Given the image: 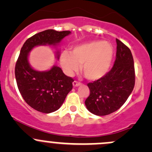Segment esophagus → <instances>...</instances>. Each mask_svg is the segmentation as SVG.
<instances>
[{"label":"esophagus","mask_w":152,"mask_h":152,"mask_svg":"<svg viewBox=\"0 0 152 152\" xmlns=\"http://www.w3.org/2000/svg\"><path fill=\"white\" fill-rule=\"evenodd\" d=\"M82 84L80 83V82H77V81H74V82H73V87H79V86H80Z\"/></svg>","instance_id":"obj_1"}]
</instances>
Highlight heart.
I'll return each instance as SVG.
<instances>
[{
    "label": "heart",
    "mask_w": 152,
    "mask_h": 152,
    "mask_svg": "<svg viewBox=\"0 0 152 152\" xmlns=\"http://www.w3.org/2000/svg\"><path fill=\"white\" fill-rule=\"evenodd\" d=\"M113 56V48L108 42L93 40L80 44L60 55V64L64 72L71 76L79 69L89 80H97L107 73Z\"/></svg>",
    "instance_id": "b5f03b06"
}]
</instances>
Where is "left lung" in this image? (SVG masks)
Returning a JSON list of instances; mask_svg holds the SVG:
<instances>
[{
  "label": "left lung",
  "instance_id": "obj_1",
  "mask_svg": "<svg viewBox=\"0 0 152 152\" xmlns=\"http://www.w3.org/2000/svg\"><path fill=\"white\" fill-rule=\"evenodd\" d=\"M116 59L104 76L87 84L90 96L85 100L87 110L96 115L111 114L121 108L134 89V60L131 50L116 39Z\"/></svg>",
  "mask_w": 152,
  "mask_h": 152
}]
</instances>
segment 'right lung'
I'll use <instances>...</instances> for the list:
<instances>
[{"mask_svg":"<svg viewBox=\"0 0 152 152\" xmlns=\"http://www.w3.org/2000/svg\"><path fill=\"white\" fill-rule=\"evenodd\" d=\"M70 33V31L48 29L28 38L21 48L15 65L17 85L25 102L37 111L50 113L60 108L73 88V79L64 74L62 69L56 65L45 71L36 70L29 64V53L39 45L57 46ZM56 56L59 59V50Z\"/></svg>","mask_w":152,"mask_h":152,"instance_id":"1","label":"right lung"}]
</instances>
